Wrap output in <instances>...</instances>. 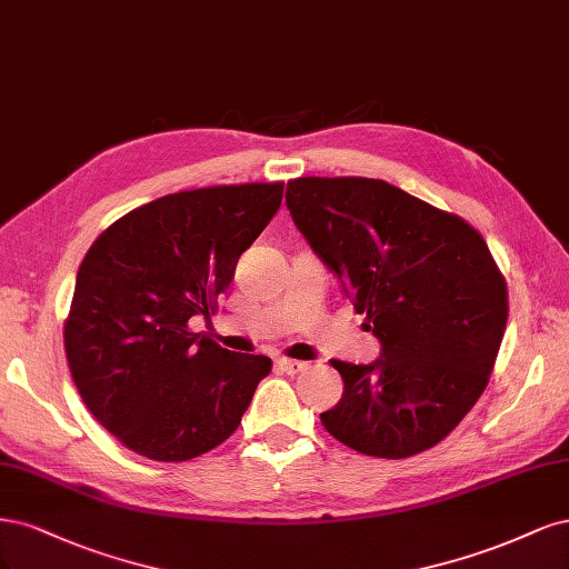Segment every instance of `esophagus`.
<instances>
[{
    "label": "esophagus",
    "mask_w": 569,
    "mask_h": 569,
    "mask_svg": "<svg viewBox=\"0 0 569 569\" xmlns=\"http://www.w3.org/2000/svg\"><path fill=\"white\" fill-rule=\"evenodd\" d=\"M277 366H279V369H281L283 373H288V376H298L300 371H305V369H307V363H305V361L288 359V357H279V359H277Z\"/></svg>",
    "instance_id": "obj_1"
}]
</instances>
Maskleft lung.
Here are the masks:
<instances>
[{
	"mask_svg": "<svg viewBox=\"0 0 569 569\" xmlns=\"http://www.w3.org/2000/svg\"><path fill=\"white\" fill-rule=\"evenodd\" d=\"M286 206L380 340L371 363L331 361L345 390L323 428L378 458L442 442L485 392L508 321L485 238L382 179L300 177Z\"/></svg>",
	"mask_w": 569,
	"mask_h": 569,
	"instance_id": "obj_1",
	"label": "left lung"
}]
</instances>
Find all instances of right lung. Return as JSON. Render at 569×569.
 I'll list each match as a JSON object with an SVG mask.
<instances>
[{
	"mask_svg": "<svg viewBox=\"0 0 569 569\" xmlns=\"http://www.w3.org/2000/svg\"><path fill=\"white\" fill-rule=\"evenodd\" d=\"M283 181L179 191L108 227L78 269L63 328L87 409L153 461H189L222 445L271 371L189 328L214 311L238 258L277 214Z\"/></svg>",
	"mask_w": 569,
	"mask_h": 569,
	"instance_id": "obj_1",
	"label": "right lung"
}]
</instances>
